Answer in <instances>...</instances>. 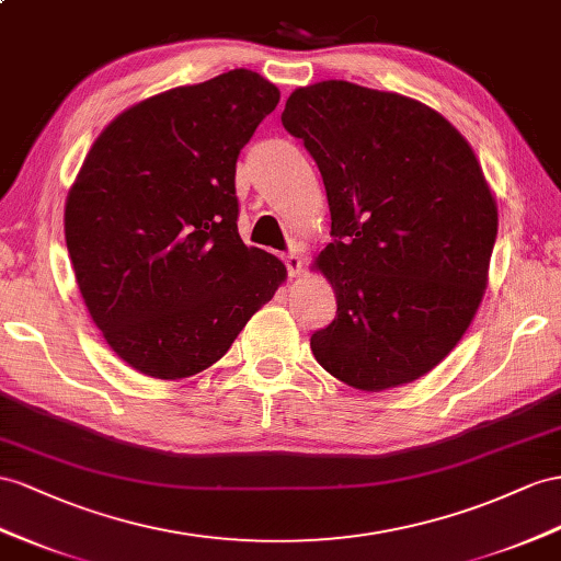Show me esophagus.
<instances>
[{
	"label": "esophagus",
	"instance_id": "esophagus-1",
	"mask_svg": "<svg viewBox=\"0 0 561 561\" xmlns=\"http://www.w3.org/2000/svg\"><path fill=\"white\" fill-rule=\"evenodd\" d=\"M284 265H286V270H289V277H298L300 272H304V261H300L298 253H286Z\"/></svg>",
	"mask_w": 561,
	"mask_h": 561
}]
</instances>
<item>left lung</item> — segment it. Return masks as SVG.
I'll list each match as a JSON object with an SVG mask.
<instances>
[{"mask_svg": "<svg viewBox=\"0 0 561 561\" xmlns=\"http://www.w3.org/2000/svg\"><path fill=\"white\" fill-rule=\"evenodd\" d=\"M282 125L318 163L332 213L314 270L336 318L312 334L314 360L369 393L424 377L488 286L497 204L477 153L417 99L346 80L294 90Z\"/></svg>", "mask_w": 561, "mask_h": 561, "instance_id": "8db88e82", "label": "left lung"}]
</instances>
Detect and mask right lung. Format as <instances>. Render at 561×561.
Masks as SVG:
<instances>
[{"instance_id": "right-lung-1", "label": "right lung", "mask_w": 561, "mask_h": 561, "mask_svg": "<svg viewBox=\"0 0 561 561\" xmlns=\"http://www.w3.org/2000/svg\"><path fill=\"white\" fill-rule=\"evenodd\" d=\"M279 104L247 68L123 111L66 198L76 282L111 351L139 375L186 379L229 351L286 279L237 229V158Z\"/></svg>"}]
</instances>
